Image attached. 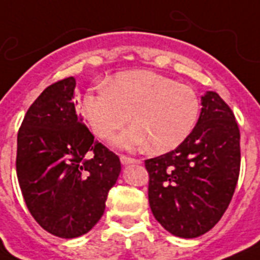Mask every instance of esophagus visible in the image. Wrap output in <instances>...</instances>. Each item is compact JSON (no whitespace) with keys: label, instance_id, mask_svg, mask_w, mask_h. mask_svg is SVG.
Masks as SVG:
<instances>
[{"label":"esophagus","instance_id":"obj_1","mask_svg":"<svg viewBox=\"0 0 260 260\" xmlns=\"http://www.w3.org/2000/svg\"><path fill=\"white\" fill-rule=\"evenodd\" d=\"M120 160H121V163L124 165V166H128V165H139V163H140L139 159L128 158V156H125V155H121V156H120Z\"/></svg>","mask_w":260,"mask_h":260}]
</instances>
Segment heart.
Returning a JSON list of instances; mask_svg holds the SVG:
<instances>
[{"mask_svg":"<svg viewBox=\"0 0 260 260\" xmlns=\"http://www.w3.org/2000/svg\"><path fill=\"white\" fill-rule=\"evenodd\" d=\"M83 114L98 138L110 139L132 118L135 124L118 135L121 148L146 146L155 154L177 148L196 126L200 98L187 85L146 70L118 73L85 91Z\"/></svg>","mask_w":260,"mask_h":260,"instance_id":"heart-1","label":"heart"}]
</instances>
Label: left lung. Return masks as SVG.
<instances>
[{
  "instance_id": "obj_1",
  "label": "left lung",
  "mask_w": 260,
  "mask_h": 260,
  "mask_svg": "<svg viewBox=\"0 0 260 260\" xmlns=\"http://www.w3.org/2000/svg\"><path fill=\"white\" fill-rule=\"evenodd\" d=\"M201 105L191 134L175 150L146 160L152 214L183 239L198 238L217 224L240 171V132L232 110L214 91L202 95Z\"/></svg>"
}]
</instances>
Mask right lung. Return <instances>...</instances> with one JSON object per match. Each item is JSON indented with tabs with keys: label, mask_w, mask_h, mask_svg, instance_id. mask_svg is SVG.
<instances>
[{
	"label": "right lung",
	"mask_w": 260,
	"mask_h": 260,
	"mask_svg": "<svg viewBox=\"0 0 260 260\" xmlns=\"http://www.w3.org/2000/svg\"><path fill=\"white\" fill-rule=\"evenodd\" d=\"M75 78L51 85L29 106L17 135L22 197L43 230L58 238L87 234L105 210L121 163L82 122Z\"/></svg>",
	"instance_id": "add662e5"
}]
</instances>
